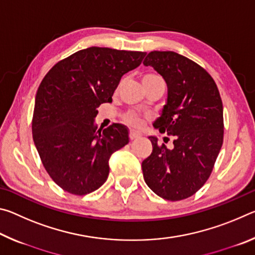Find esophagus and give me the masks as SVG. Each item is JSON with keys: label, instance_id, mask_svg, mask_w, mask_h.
Listing matches in <instances>:
<instances>
[{"label": "esophagus", "instance_id": "1", "mask_svg": "<svg viewBox=\"0 0 255 255\" xmlns=\"http://www.w3.org/2000/svg\"><path fill=\"white\" fill-rule=\"evenodd\" d=\"M141 135L139 132H136V131H130L129 132V138H130V140H133V139H136V138H139Z\"/></svg>", "mask_w": 255, "mask_h": 255}]
</instances>
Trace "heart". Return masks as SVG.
<instances>
[{
  "label": "heart",
  "mask_w": 255,
  "mask_h": 255,
  "mask_svg": "<svg viewBox=\"0 0 255 255\" xmlns=\"http://www.w3.org/2000/svg\"><path fill=\"white\" fill-rule=\"evenodd\" d=\"M157 82H163V80L159 77L158 75L155 74H145L143 77H141V84H152V83H157ZM126 122L130 125L131 127L139 129L143 127L144 125V120L140 117L139 115L135 114V112H129V114L126 115Z\"/></svg>",
  "instance_id": "b5f03b06"
}]
</instances>
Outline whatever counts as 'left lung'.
<instances>
[{"instance_id": "obj_1", "label": "left lung", "mask_w": 255, "mask_h": 255, "mask_svg": "<svg viewBox=\"0 0 255 255\" xmlns=\"http://www.w3.org/2000/svg\"><path fill=\"white\" fill-rule=\"evenodd\" d=\"M167 86L166 102L153 127L172 136L173 146L149 136L152 154L141 162L144 180L163 199L195 195L208 180L223 145V103L208 73L174 51H150L144 60Z\"/></svg>"}]
</instances>
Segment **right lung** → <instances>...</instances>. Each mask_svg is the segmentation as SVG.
Wrapping results in <instances>:
<instances>
[{
	"label": "right lung",
	"instance_id": "1",
	"mask_svg": "<svg viewBox=\"0 0 255 255\" xmlns=\"http://www.w3.org/2000/svg\"><path fill=\"white\" fill-rule=\"evenodd\" d=\"M146 53L90 47L60 60L47 73L34 100L32 137L50 178L83 196L106 182L109 159L129 143V130L114 124L98 130L97 108L112 101L122 77Z\"/></svg>",
	"mask_w": 255,
	"mask_h": 255
}]
</instances>
